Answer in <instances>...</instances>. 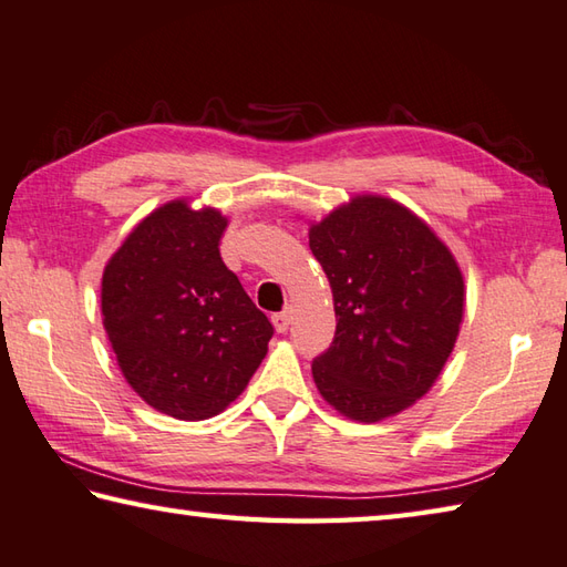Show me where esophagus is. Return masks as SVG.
Instances as JSON below:
<instances>
[{
  "label": "esophagus",
  "instance_id": "esophagus-1",
  "mask_svg": "<svg viewBox=\"0 0 567 567\" xmlns=\"http://www.w3.org/2000/svg\"><path fill=\"white\" fill-rule=\"evenodd\" d=\"M272 324H275V329L280 334L287 332V329H290V324H292V310H285V312L272 315Z\"/></svg>",
  "mask_w": 567,
  "mask_h": 567
}]
</instances>
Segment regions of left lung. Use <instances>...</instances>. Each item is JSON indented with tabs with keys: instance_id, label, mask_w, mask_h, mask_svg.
<instances>
[{
	"instance_id": "left-lung-1",
	"label": "left lung",
	"mask_w": 567,
	"mask_h": 567,
	"mask_svg": "<svg viewBox=\"0 0 567 567\" xmlns=\"http://www.w3.org/2000/svg\"><path fill=\"white\" fill-rule=\"evenodd\" d=\"M332 287L334 342L312 362L339 414L374 424L429 394L454 352L466 285L429 223L384 195H354L310 225Z\"/></svg>"
}]
</instances>
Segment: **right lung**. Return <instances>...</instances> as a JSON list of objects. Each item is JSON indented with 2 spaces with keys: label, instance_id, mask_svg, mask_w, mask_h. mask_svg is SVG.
<instances>
[{
  "label": "right lung",
  "instance_id": "add662e5",
  "mask_svg": "<svg viewBox=\"0 0 567 567\" xmlns=\"http://www.w3.org/2000/svg\"><path fill=\"white\" fill-rule=\"evenodd\" d=\"M228 218L188 198L148 213L111 255L101 315L121 374L161 414L203 421L238 399L272 324L225 267Z\"/></svg>",
  "mask_w": 567,
  "mask_h": 567
}]
</instances>
